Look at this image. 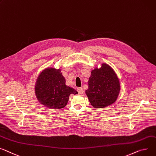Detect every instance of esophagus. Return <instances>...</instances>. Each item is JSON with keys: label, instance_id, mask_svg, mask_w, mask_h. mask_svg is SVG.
Returning <instances> with one entry per match:
<instances>
[{"label": "esophagus", "instance_id": "esophagus-1", "mask_svg": "<svg viewBox=\"0 0 156 156\" xmlns=\"http://www.w3.org/2000/svg\"><path fill=\"white\" fill-rule=\"evenodd\" d=\"M77 91L80 93V94H83V93H84V91H83V90L82 88H78Z\"/></svg>", "mask_w": 156, "mask_h": 156}]
</instances>
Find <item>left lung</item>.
Masks as SVG:
<instances>
[{
    "label": "left lung",
    "mask_w": 156,
    "mask_h": 156,
    "mask_svg": "<svg viewBox=\"0 0 156 156\" xmlns=\"http://www.w3.org/2000/svg\"><path fill=\"white\" fill-rule=\"evenodd\" d=\"M120 84L115 71L102 63L100 68L91 70L88 88L85 91L91 105L95 108H104L115 102L119 95Z\"/></svg>",
    "instance_id": "left-lung-1"
}]
</instances>
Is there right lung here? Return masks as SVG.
<instances>
[{
  "label": "right lung",
  "mask_w": 156,
  "mask_h": 156,
  "mask_svg": "<svg viewBox=\"0 0 156 156\" xmlns=\"http://www.w3.org/2000/svg\"><path fill=\"white\" fill-rule=\"evenodd\" d=\"M61 69L47 68L40 73L34 87L35 95L40 104L51 109H61L67 105L71 94L78 91L66 85Z\"/></svg>",
  "instance_id": "add662e5"
}]
</instances>
